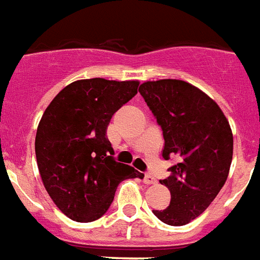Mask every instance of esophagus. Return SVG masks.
<instances>
[{
  "label": "esophagus",
  "instance_id": "34e87169",
  "mask_svg": "<svg viewBox=\"0 0 260 260\" xmlns=\"http://www.w3.org/2000/svg\"><path fill=\"white\" fill-rule=\"evenodd\" d=\"M143 183L146 184V185H151V184H155V178L152 177L151 174H144Z\"/></svg>",
  "mask_w": 260,
  "mask_h": 260
}]
</instances>
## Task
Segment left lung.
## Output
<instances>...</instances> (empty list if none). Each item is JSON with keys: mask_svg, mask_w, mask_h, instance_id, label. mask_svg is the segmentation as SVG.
Wrapping results in <instances>:
<instances>
[{"mask_svg": "<svg viewBox=\"0 0 260 260\" xmlns=\"http://www.w3.org/2000/svg\"><path fill=\"white\" fill-rule=\"evenodd\" d=\"M139 92L161 126L162 156L180 159L161 180L172 195L169 207L152 213L162 222L181 226L199 217L226 181L233 155L231 126L213 99L183 80L146 82Z\"/></svg>", "mask_w": 260, "mask_h": 260, "instance_id": "1", "label": "left lung"}]
</instances>
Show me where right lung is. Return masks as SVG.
Masks as SVG:
<instances>
[{
	"label": "right lung",
	"instance_id": "obj_1",
	"mask_svg": "<svg viewBox=\"0 0 260 260\" xmlns=\"http://www.w3.org/2000/svg\"><path fill=\"white\" fill-rule=\"evenodd\" d=\"M138 82L84 79L57 94L43 113L35 138L38 169L55 206L77 222L104 215L125 178H143L114 159L108 125L138 94Z\"/></svg>",
	"mask_w": 260,
	"mask_h": 260
}]
</instances>
